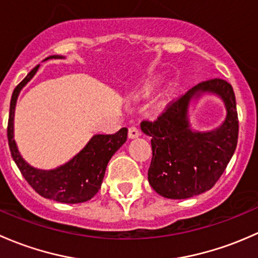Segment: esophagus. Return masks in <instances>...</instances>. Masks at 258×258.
Returning <instances> with one entry per match:
<instances>
[{"label": "esophagus", "mask_w": 258, "mask_h": 258, "mask_svg": "<svg viewBox=\"0 0 258 258\" xmlns=\"http://www.w3.org/2000/svg\"><path fill=\"white\" fill-rule=\"evenodd\" d=\"M128 135H129L130 139H134V138H138V137H139V135H140L139 129H138L135 125H132V126H130V128H129Z\"/></svg>", "instance_id": "34e87169"}]
</instances>
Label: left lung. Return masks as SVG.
Listing matches in <instances>:
<instances>
[{"instance_id": "8db88e82", "label": "left lung", "mask_w": 258, "mask_h": 258, "mask_svg": "<svg viewBox=\"0 0 258 258\" xmlns=\"http://www.w3.org/2000/svg\"><path fill=\"white\" fill-rule=\"evenodd\" d=\"M205 91L224 100L227 118L212 132H194L188 121V104ZM140 126L151 137L153 158L148 170L151 187L166 199H188L205 192L216 184L237 147L238 118L232 86L220 78L201 82L168 105L155 120H143Z\"/></svg>"}]
</instances>
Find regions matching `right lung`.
Returning a JSON list of instances; mask_svg holds the SVG:
<instances>
[{"instance_id": "obj_1", "label": "right lung", "mask_w": 258, "mask_h": 258, "mask_svg": "<svg viewBox=\"0 0 258 258\" xmlns=\"http://www.w3.org/2000/svg\"><path fill=\"white\" fill-rule=\"evenodd\" d=\"M50 58L63 57L50 55L44 60ZM38 67L39 66H36L12 93L7 125L11 155L23 177L41 196L64 204L84 203L90 200L99 191L108 163L114 153L126 142L128 129L121 128L115 134L94 135L81 153L57 169L39 170L31 166L23 160L13 139V116L21 89L33 78Z\"/></svg>"}]
</instances>
